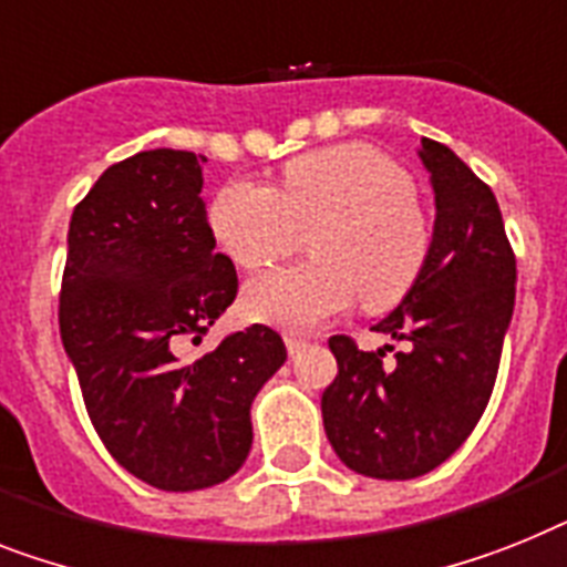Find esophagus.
<instances>
[{"label":"esophagus","instance_id":"1","mask_svg":"<svg viewBox=\"0 0 567 567\" xmlns=\"http://www.w3.org/2000/svg\"><path fill=\"white\" fill-rule=\"evenodd\" d=\"M284 341H287V350H289V357H295V353H301L303 348H307V339H301V336H284Z\"/></svg>","mask_w":567,"mask_h":567}]
</instances>
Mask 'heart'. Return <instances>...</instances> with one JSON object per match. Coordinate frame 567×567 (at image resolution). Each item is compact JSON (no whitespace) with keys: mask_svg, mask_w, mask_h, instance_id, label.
<instances>
[{"mask_svg":"<svg viewBox=\"0 0 567 567\" xmlns=\"http://www.w3.org/2000/svg\"><path fill=\"white\" fill-rule=\"evenodd\" d=\"M208 226L243 269L284 260L310 231L312 260L260 275L243 295L251 318L292 333H310L353 301L368 312L396 307L423 278L434 243L409 173L364 142L289 158L278 188L226 182Z\"/></svg>","mask_w":567,"mask_h":567,"instance_id":"heart-1","label":"heart"}]
</instances>
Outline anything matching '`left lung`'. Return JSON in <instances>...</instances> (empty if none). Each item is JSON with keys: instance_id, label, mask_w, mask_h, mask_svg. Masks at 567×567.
<instances>
[{"instance_id": "left-lung-1", "label": "left lung", "mask_w": 567, "mask_h": 567, "mask_svg": "<svg viewBox=\"0 0 567 567\" xmlns=\"http://www.w3.org/2000/svg\"><path fill=\"white\" fill-rule=\"evenodd\" d=\"M420 147L437 205L432 257L417 287L373 327L405 350L385 362V350L364 353L350 336H333L339 373L321 396L341 463L382 481L420 478L470 437L493 396L516 303V255L495 194L446 144L423 138Z\"/></svg>"}]
</instances>
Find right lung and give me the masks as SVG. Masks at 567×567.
<instances>
[{
  "label": "right lung",
  "instance_id": "obj_1",
  "mask_svg": "<svg viewBox=\"0 0 567 567\" xmlns=\"http://www.w3.org/2000/svg\"><path fill=\"white\" fill-rule=\"evenodd\" d=\"M203 162L162 147L106 167L74 205L60 287V336L97 437L130 475L167 493L240 470L251 400L287 362L284 339L264 324L190 364L173 353L237 298L199 196Z\"/></svg>",
  "mask_w": 567,
  "mask_h": 567
}]
</instances>
